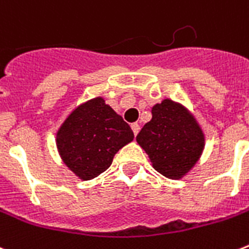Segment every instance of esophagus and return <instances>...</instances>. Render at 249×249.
I'll return each instance as SVG.
<instances>
[{
    "instance_id": "esophagus-1",
    "label": "esophagus",
    "mask_w": 249,
    "mask_h": 249,
    "mask_svg": "<svg viewBox=\"0 0 249 249\" xmlns=\"http://www.w3.org/2000/svg\"><path fill=\"white\" fill-rule=\"evenodd\" d=\"M130 126H132V130H133V133H134V136H137L138 132H140V125H138L137 123H133Z\"/></svg>"
}]
</instances>
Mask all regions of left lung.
Segmentation results:
<instances>
[{"label": "left lung", "instance_id": "1", "mask_svg": "<svg viewBox=\"0 0 249 249\" xmlns=\"http://www.w3.org/2000/svg\"><path fill=\"white\" fill-rule=\"evenodd\" d=\"M151 120L138 133L153 167L166 178L180 179L200 158L204 134L187 109L172 100H163L151 108Z\"/></svg>", "mask_w": 249, "mask_h": 249}]
</instances>
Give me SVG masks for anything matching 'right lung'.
<instances>
[{"instance_id":"right-lung-1","label":"right lung","mask_w":249,"mask_h":249,"mask_svg":"<svg viewBox=\"0 0 249 249\" xmlns=\"http://www.w3.org/2000/svg\"><path fill=\"white\" fill-rule=\"evenodd\" d=\"M133 138L129 124L96 98L70 113L57 132V147L75 175L90 180L107 170L115 154Z\"/></svg>"}]
</instances>
